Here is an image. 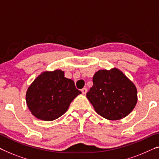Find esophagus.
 Returning a JSON list of instances; mask_svg holds the SVG:
<instances>
[{"label": "esophagus", "instance_id": "obj_1", "mask_svg": "<svg viewBox=\"0 0 159 159\" xmlns=\"http://www.w3.org/2000/svg\"><path fill=\"white\" fill-rule=\"evenodd\" d=\"M81 92H82L83 94L85 95L87 93V89H86V88H84V89L81 90Z\"/></svg>", "mask_w": 159, "mask_h": 159}]
</instances>
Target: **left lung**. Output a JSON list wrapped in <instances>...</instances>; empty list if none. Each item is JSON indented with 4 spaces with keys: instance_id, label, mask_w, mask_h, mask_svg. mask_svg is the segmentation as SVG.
Instances as JSON below:
<instances>
[{
    "instance_id": "obj_1",
    "label": "left lung",
    "mask_w": 159,
    "mask_h": 159,
    "mask_svg": "<svg viewBox=\"0 0 159 159\" xmlns=\"http://www.w3.org/2000/svg\"><path fill=\"white\" fill-rule=\"evenodd\" d=\"M93 82L86 97L101 116L120 120L134 110L138 101L136 87L121 70L116 68L99 70Z\"/></svg>"
}]
</instances>
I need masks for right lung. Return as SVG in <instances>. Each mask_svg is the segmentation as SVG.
I'll list each match as a JSON object with an SVG mask.
<instances>
[{"label":"right lung","mask_w":159,"mask_h":159,"mask_svg":"<svg viewBox=\"0 0 159 159\" xmlns=\"http://www.w3.org/2000/svg\"><path fill=\"white\" fill-rule=\"evenodd\" d=\"M80 93L74 81L64 76V71L46 70L28 88L25 101L35 118L51 121L64 114L72 101Z\"/></svg>","instance_id":"add662e5"}]
</instances>
